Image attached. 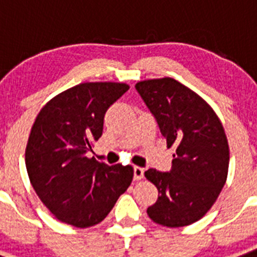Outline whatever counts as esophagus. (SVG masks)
<instances>
[{"instance_id": "34e87169", "label": "esophagus", "mask_w": 257, "mask_h": 257, "mask_svg": "<svg viewBox=\"0 0 257 257\" xmlns=\"http://www.w3.org/2000/svg\"><path fill=\"white\" fill-rule=\"evenodd\" d=\"M133 171H135V180H141V179L144 178V172H145L144 169H141L139 166H135Z\"/></svg>"}]
</instances>
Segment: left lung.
I'll use <instances>...</instances> for the list:
<instances>
[{
	"instance_id": "1",
	"label": "left lung",
	"mask_w": 257,
	"mask_h": 257,
	"mask_svg": "<svg viewBox=\"0 0 257 257\" xmlns=\"http://www.w3.org/2000/svg\"><path fill=\"white\" fill-rule=\"evenodd\" d=\"M136 90L167 146H176L170 172L145 171L158 189L148 215L167 227L191 225L212 208L227 179L230 153L222 122L201 96L174 78L137 82Z\"/></svg>"
}]
</instances>
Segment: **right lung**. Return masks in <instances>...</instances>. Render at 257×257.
Here are the masks:
<instances>
[{"instance_id":"obj_1","label":"right lung","mask_w":257,"mask_h":257,"mask_svg":"<svg viewBox=\"0 0 257 257\" xmlns=\"http://www.w3.org/2000/svg\"><path fill=\"white\" fill-rule=\"evenodd\" d=\"M126 83L86 82L52 98L40 109L26 146V167L36 195L59 221L90 227L108 215L132 183V166L87 158L103 133L107 109Z\"/></svg>"}]
</instances>
